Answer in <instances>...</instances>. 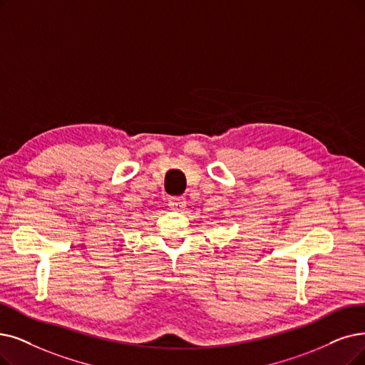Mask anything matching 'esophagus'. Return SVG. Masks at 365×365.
Returning <instances> with one entry per match:
<instances>
[{
	"mask_svg": "<svg viewBox=\"0 0 365 365\" xmlns=\"http://www.w3.org/2000/svg\"><path fill=\"white\" fill-rule=\"evenodd\" d=\"M168 205L170 210H181L185 205V199L181 196H172V197H169Z\"/></svg>",
	"mask_w": 365,
	"mask_h": 365,
	"instance_id": "obj_1",
	"label": "esophagus"
}]
</instances>
